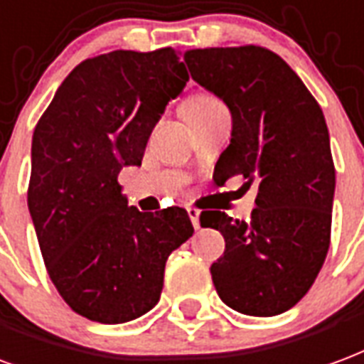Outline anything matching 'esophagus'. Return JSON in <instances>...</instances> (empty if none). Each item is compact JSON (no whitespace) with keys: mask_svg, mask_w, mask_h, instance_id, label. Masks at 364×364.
<instances>
[{"mask_svg":"<svg viewBox=\"0 0 364 364\" xmlns=\"http://www.w3.org/2000/svg\"><path fill=\"white\" fill-rule=\"evenodd\" d=\"M187 212H189V218L193 225H195V230H200V210L195 208V206H189Z\"/></svg>","mask_w":364,"mask_h":364,"instance_id":"obj_1","label":"esophagus"}]
</instances>
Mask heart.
<instances>
[{
	"label": "heart",
	"instance_id": "1",
	"mask_svg": "<svg viewBox=\"0 0 364 364\" xmlns=\"http://www.w3.org/2000/svg\"><path fill=\"white\" fill-rule=\"evenodd\" d=\"M218 107H223L222 102L216 100L210 94H195L191 96L185 106H183V115L185 117H200V115H206L210 112H214Z\"/></svg>",
	"mask_w": 364,
	"mask_h": 364
}]
</instances>
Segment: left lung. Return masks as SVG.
<instances>
[{
    "mask_svg": "<svg viewBox=\"0 0 364 364\" xmlns=\"http://www.w3.org/2000/svg\"><path fill=\"white\" fill-rule=\"evenodd\" d=\"M185 63L231 112L216 185L233 175L258 185L249 222L200 214V225L225 239L212 282L233 311L276 316L305 297L330 247L336 169L324 114L297 73L260 46L189 50Z\"/></svg>",
    "mask_w": 364,
    "mask_h": 364,
    "instance_id": "1",
    "label": "left lung"
}]
</instances>
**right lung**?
I'll return each instance as SVG.
<instances>
[{
    "instance_id": "add662e5",
    "label": "right lung",
    "mask_w": 364,
    "mask_h": 364,
    "mask_svg": "<svg viewBox=\"0 0 364 364\" xmlns=\"http://www.w3.org/2000/svg\"><path fill=\"white\" fill-rule=\"evenodd\" d=\"M187 80L171 48L85 59L34 129L32 223L55 289L85 318L123 324L154 309L166 260L195 231L185 208L139 212L117 183Z\"/></svg>"
}]
</instances>
